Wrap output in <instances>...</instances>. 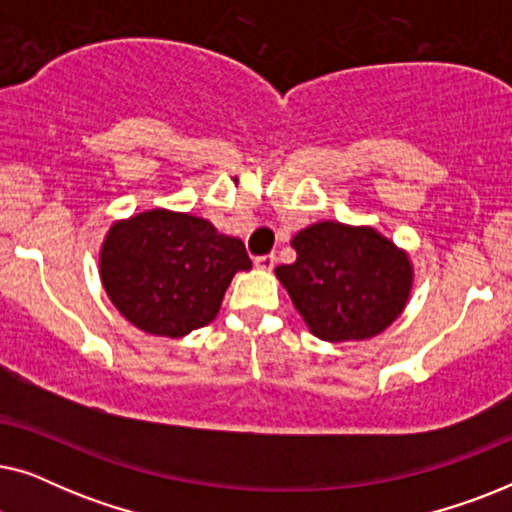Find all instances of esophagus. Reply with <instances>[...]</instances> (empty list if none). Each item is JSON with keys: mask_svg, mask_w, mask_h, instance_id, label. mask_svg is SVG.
<instances>
[{"mask_svg": "<svg viewBox=\"0 0 512 512\" xmlns=\"http://www.w3.org/2000/svg\"><path fill=\"white\" fill-rule=\"evenodd\" d=\"M254 263H256V268L258 270H272V268H275V263H277V258L275 256H272V254H265V256H256L254 258Z\"/></svg>", "mask_w": 512, "mask_h": 512, "instance_id": "esophagus-1", "label": "esophagus"}]
</instances>
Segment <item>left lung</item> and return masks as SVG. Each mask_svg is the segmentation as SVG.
I'll use <instances>...</instances> for the list:
<instances>
[{
  "mask_svg": "<svg viewBox=\"0 0 512 512\" xmlns=\"http://www.w3.org/2000/svg\"><path fill=\"white\" fill-rule=\"evenodd\" d=\"M296 263L275 275L321 340H368L394 324L412 289L405 251L368 226L312 223L291 240Z\"/></svg>",
  "mask_w": 512,
  "mask_h": 512,
  "instance_id": "left-lung-1",
  "label": "left lung"
}]
</instances>
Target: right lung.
Returning <instances> with one entry per match:
<instances>
[{
    "label": "right lung",
    "instance_id": "1",
    "mask_svg": "<svg viewBox=\"0 0 512 512\" xmlns=\"http://www.w3.org/2000/svg\"><path fill=\"white\" fill-rule=\"evenodd\" d=\"M249 268L242 240L200 216L167 209L116 221L100 251L102 286L116 310L165 338L214 321L230 279Z\"/></svg>",
    "mask_w": 512,
    "mask_h": 512
}]
</instances>
